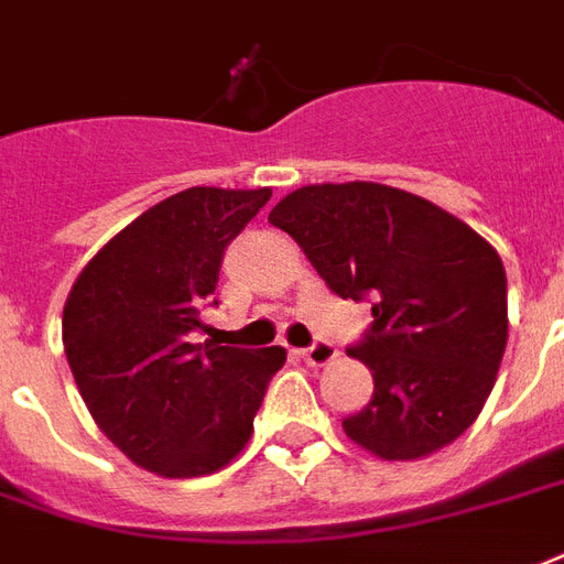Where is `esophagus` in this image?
Listing matches in <instances>:
<instances>
[{
  "label": "esophagus",
  "mask_w": 564,
  "mask_h": 564,
  "mask_svg": "<svg viewBox=\"0 0 564 564\" xmlns=\"http://www.w3.org/2000/svg\"><path fill=\"white\" fill-rule=\"evenodd\" d=\"M336 357H338L336 345H329V341H315V345L303 350V359H306V366L312 368L329 366Z\"/></svg>",
  "instance_id": "1"
}]
</instances>
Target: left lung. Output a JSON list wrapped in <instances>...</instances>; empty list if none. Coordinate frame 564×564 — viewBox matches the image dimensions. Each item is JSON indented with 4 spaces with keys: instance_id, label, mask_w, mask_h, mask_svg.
Listing matches in <instances>:
<instances>
[{
    "instance_id": "1",
    "label": "left lung",
    "mask_w": 564,
    "mask_h": 564,
    "mask_svg": "<svg viewBox=\"0 0 564 564\" xmlns=\"http://www.w3.org/2000/svg\"><path fill=\"white\" fill-rule=\"evenodd\" d=\"M270 226L297 240L338 297H371L375 324L347 357L375 395L341 422L383 460H419L458 440L485 408L508 341L502 258L467 223L371 181L288 193Z\"/></svg>"
}]
</instances>
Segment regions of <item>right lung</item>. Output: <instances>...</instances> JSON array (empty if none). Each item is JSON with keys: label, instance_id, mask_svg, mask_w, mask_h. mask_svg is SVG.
Listing matches in <instances>:
<instances>
[{"label": "right lung", "instance_id": "obj_1", "mask_svg": "<svg viewBox=\"0 0 564 564\" xmlns=\"http://www.w3.org/2000/svg\"><path fill=\"white\" fill-rule=\"evenodd\" d=\"M273 189L189 186L97 249L62 312L67 366L88 413L137 467L210 476L243 452L285 347L193 345L223 252Z\"/></svg>", "mask_w": 564, "mask_h": 564}]
</instances>
